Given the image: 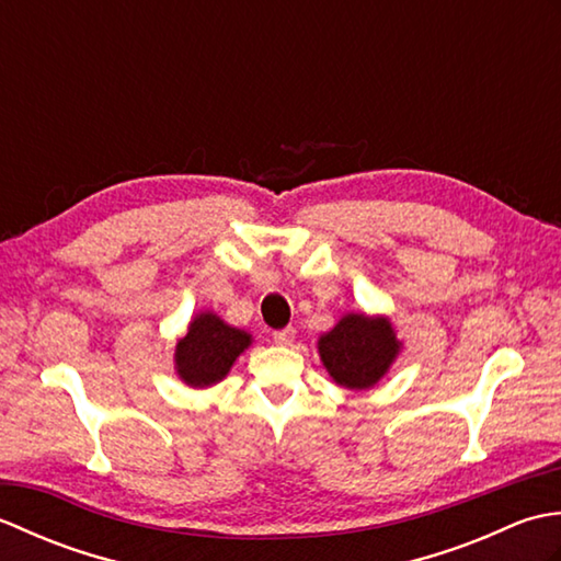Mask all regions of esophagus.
<instances>
[{
  "instance_id": "esophagus-1",
  "label": "esophagus",
  "mask_w": 561,
  "mask_h": 561,
  "mask_svg": "<svg viewBox=\"0 0 561 561\" xmlns=\"http://www.w3.org/2000/svg\"><path fill=\"white\" fill-rule=\"evenodd\" d=\"M296 337V330L294 328H284V330H274L272 332V340L277 344H291Z\"/></svg>"
}]
</instances>
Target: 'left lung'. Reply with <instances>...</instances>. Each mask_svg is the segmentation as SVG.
I'll list each match as a JSON object with an SVG mask.
<instances>
[{"instance_id":"1","label":"left lung","mask_w":561,"mask_h":561,"mask_svg":"<svg viewBox=\"0 0 561 561\" xmlns=\"http://www.w3.org/2000/svg\"><path fill=\"white\" fill-rule=\"evenodd\" d=\"M400 344L383 318L344 316L328 335L320 337L318 352L328 374L344 388H371L396 359Z\"/></svg>"}]
</instances>
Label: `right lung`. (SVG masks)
<instances>
[{
  "label": "right lung",
  "instance_id": "1",
  "mask_svg": "<svg viewBox=\"0 0 561 561\" xmlns=\"http://www.w3.org/2000/svg\"><path fill=\"white\" fill-rule=\"evenodd\" d=\"M250 344L243 330L226 325L214 313H202L190 323L187 335L178 342L175 366L187 386L207 388L229 374L236 356Z\"/></svg>",
  "mask_w": 561,
  "mask_h": 561
}]
</instances>
